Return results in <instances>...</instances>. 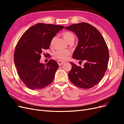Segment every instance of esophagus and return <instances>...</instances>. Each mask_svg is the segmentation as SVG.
<instances>
[{"instance_id":"34e87169","label":"esophagus","mask_w":124,"mask_h":124,"mask_svg":"<svg viewBox=\"0 0 124 124\" xmlns=\"http://www.w3.org/2000/svg\"><path fill=\"white\" fill-rule=\"evenodd\" d=\"M57 63H58V64L59 66H61L62 64L64 63V62H61V61H58Z\"/></svg>"}]
</instances>
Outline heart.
<instances>
[{
    "label": "heart",
    "instance_id": "b5f03b06",
    "mask_svg": "<svg viewBox=\"0 0 124 124\" xmlns=\"http://www.w3.org/2000/svg\"><path fill=\"white\" fill-rule=\"evenodd\" d=\"M62 37L67 42H68V43L71 42V41H74L75 39L74 35L72 32L69 31H66L65 32H63L62 33ZM55 39V37H54V38L52 39L50 43L51 46H52L53 45ZM70 54V52L68 50H61L56 52L55 53V56L58 59H59L60 61H66V60L68 59Z\"/></svg>",
    "mask_w": 124,
    "mask_h": 124
}]
</instances>
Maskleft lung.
Here are the masks:
<instances>
[{"instance_id":"1","label":"left lung","mask_w":124,"mask_h":124,"mask_svg":"<svg viewBox=\"0 0 124 124\" xmlns=\"http://www.w3.org/2000/svg\"><path fill=\"white\" fill-rule=\"evenodd\" d=\"M65 28L74 32L78 39L73 58L85 62L81 68L70 62L72 68L69 79L80 88H92L102 80L107 70L109 53L106 41L98 30L88 23L73 24Z\"/></svg>"}]
</instances>
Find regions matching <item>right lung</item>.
Instances as JSON below:
<instances>
[{
    "label": "right lung",
    "instance_id": "obj_1",
    "mask_svg": "<svg viewBox=\"0 0 124 124\" xmlns=\"http://www.w3.org/2000/svg\"><path fill=\"white\" fill-rule=\"evenodd\" d=\"M64 28L62 25L38 23L27 29L21 37L14 54V61L18 76L32 90L41 89L50 84L59 67L50 60L41 63V54L50 47L55 35Z\"/></svg>",
    "mask_w": 124,
    "mask_h": 124
}]
</instances>
